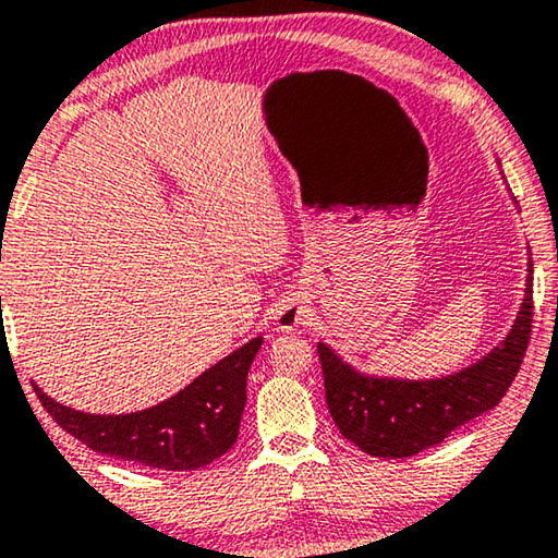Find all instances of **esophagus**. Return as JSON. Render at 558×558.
Returning a JSON list of instances; mask_svg holds the SVG:
<instances>
[{
	"label": "esophagus",
	"instance_id": "34e87169",
	"mask_svg": "<svg viewBox=\"0 0 558 558\" xmlns=\"http://www.w3.org/2000/svg\"><path fill=\"white\" fill-rule=\"evenodd\" d=\"M280 331H293L298 324H305V308L301 303H282L276 313Z\"/></svg>",
	"mask_w": 558,
	"mask_h": 558
}]
</instances>
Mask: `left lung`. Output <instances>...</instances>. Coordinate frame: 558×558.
Segmentation results:
<instances>
[{"mask_svg": "<svg viewBox=\"0 0 558 558\" xmlns=\"http://www.w3.org/2000/svg\"><path fill=\"white\" fill-rule=\"evenodd\" d=\"M533 268L525 298L504 341L477 364L433 381L374 379L356 374L318 343L324 368L326 404L341 435L374 458H410L442 439L470 420L498 407L523 364L533 324Z\"/></svg>", "mask_w": 558, "mask_h": 558, "instance_id": "obj_1", "label": "left lung"}]
</instances>
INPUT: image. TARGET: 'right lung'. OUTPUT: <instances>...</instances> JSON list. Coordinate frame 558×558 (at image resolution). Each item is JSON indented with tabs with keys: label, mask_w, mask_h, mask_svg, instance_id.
<instances>
[{
	"label": "right lung",
	"mask_w": 558,
	"mask_h": 558,
	"mask_svg": "<svg viewBox=\"0 0 558 558\" xmlns=\"http://www.w3.org/2000/svg\"><path fill=\"white\" fill-rule=\"evenodd\" d=\"M260 347L257 336L179 395L144 412L85 414L58 404L40 387L35 395L47 414L90 450L156 470H197L238 442L247 372Z\"/></svg>",
	"instance_id": "add662e5"
}]
</instances>
